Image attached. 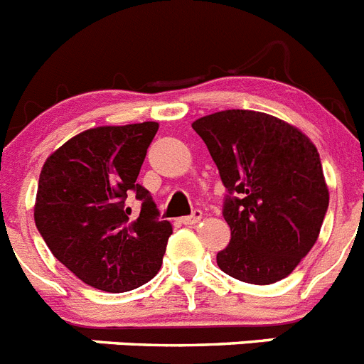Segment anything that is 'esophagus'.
I'll return each instance as SVG.
<instances>
[{
	"label": "esophagus",
	"instance_id": "34e87169",
	"mask_svg": "<svg viewBox=\"0 0 364 364\" xmlns=\"http://www.w3.org/2000/svg\"><path fill=\"white\" fill-rule=\"evenodd\" d=\"M200 218H202V211L197 210V211H193V213L189 215V217H182V218H180V222H182V224H186V226H193V224H197V222H200Z\"/></svg>",
	"mask_w": 364,
	"mask_h": 364
}]
</instances>
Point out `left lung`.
<instances>
[{
    "label": "left lung",
    "instance_id": "1",
    "mask_svg": "<svg viewBox=\"0 0 364 364\" xmlns=\"http://www.w3.org/2000/svg\"><path fill=\"white\" fill-rule=\"evenodd\" d=\"M191 127L230 193L222 215L231 240L217 253L218 268L250 284L288 277L317 242L330 200L317 147L259 111L213 112Z\"/></svg>",
    "mask_w": 364,
    "mask_h": 364
}]
</instances>
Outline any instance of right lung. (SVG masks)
Segmentation results:
<instances>
[{
	"label": "right lung",
	"mask_w": 364,
	"mask_h": 364,
	"mask_svg": "<svg viewBox=\"0 0 364 364\" xmlns=\"http://www.w3.org/2000/svg\"><path fill=\"white\" fill-rule=\"evenodd\" d=\"M156 122L102 125L58 147L41 167L34 222L53 255L85 284L122 294L159 273L173 226L159 220L149 191L136 184ZM143 200L131 221L129 192Z\"/></svg>",
	"instance_id": "1"
}]
</instances>
